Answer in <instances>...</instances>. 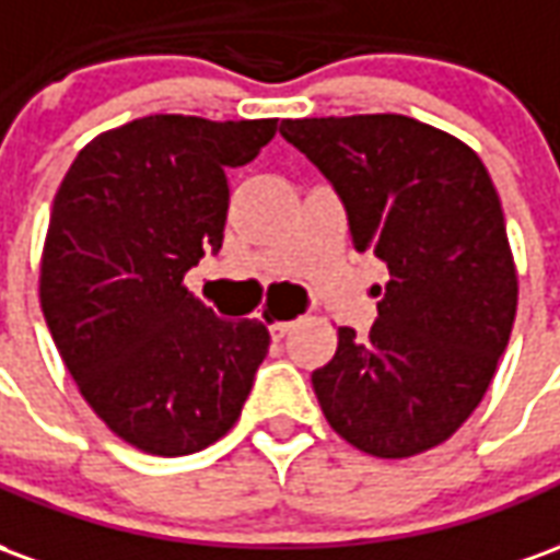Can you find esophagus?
<instances>
[{
	"instance_id": "34e87169",
	"label": "esophagus",
	"mask_w": 560,
	"mask_h": 560,
	"mask_svg": "<svg viewBox=\"0 0 560 560\" xmlns=\"http://www.w3.org/2000/svg\"><path fill=\"white\" fill-rule=\"evenodd\" d=\"M291 329H293V320H276V324L269 327V332H272V339H284Z\"/></svg>"
}]
</instances>
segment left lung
<instances>
[{"instance_id":"left-lung-1","label":"left lung","mask_w":560,"mask_h":560,"mask_svg":"<svg viewBox=\"0 0 560 560\" xmlns=\"http://www.w3.org/2000/svg\"><path fill=\"white\" fill-rule=\"evenodd\" d=\"M336 188L357 252L389 269L369 336L312 372L336 432L377 458L444 444L489 389L516 317L504 209L477 152L411 116L284 119Z\"/></svg>"}]
</instances>
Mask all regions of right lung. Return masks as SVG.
<instances>
[{
    "mask_svg": "<svg viewBox=\"0 0 560 560\" xmlns=\"http://www.w3.org/2000/svg\"><path fill=\"white\" fill-rule=\"evenodd\" d=\"M272 135L276 119L143 116L92 140L56 191L44 320L92 411L143 453L215 444L267 357L264 324L221 320L183 276L219 255L228 171Z\"/></svg>",
    "mask_w": 560,
    "mask_h": 560,
    "instance_id": "obj_1",
    "label": "right lung"
}]
</instances>
